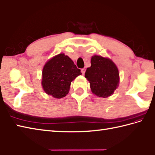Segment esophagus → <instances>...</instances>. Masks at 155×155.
<instances>
[{
  "label": "esophagus",
  "mask_w": 155,
  "mask_h": 155,
  "mask_svg": "<svg viewBox=\"0 0 155 155\" xmlns=\"http://www.w3.org/2000/svg\"><path fill=\"white\" fill-rule=\"evenodd\" d=\"M81 73H82V74H85V72H86V69L85 68H83V69H81Z\"/></svg>",
  "instance_id": "obj_1"
}]
</instances>
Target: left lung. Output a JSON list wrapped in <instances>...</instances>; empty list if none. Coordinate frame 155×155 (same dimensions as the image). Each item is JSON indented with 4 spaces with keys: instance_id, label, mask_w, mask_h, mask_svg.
<instances>
[{
    "instance_id": "8db88e82",
    "label": "left lung",
    "mask_w": 155,
    "mask_h": 155,
    "mask_svg": "<svg viewBox=\"0 0 155 155\" xmlns=\"http://www.w3.org/2000/svg\"><path fill=\"white\" fill-rule=\"evenodd\" d=\"M85 78L90 81L92 93L98 97L110 96L119 85V72L114 63L99 55L91 57V67L87 68Z\"/></svg>"
}]
</instances>
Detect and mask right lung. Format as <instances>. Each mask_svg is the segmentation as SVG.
<instances>
[{
	"mask_svg": "<svg viewBox=\"0 0 155 155\" xmlns=\"http://www.w3.org/2000/svg\"><path fill=\"white\" fill-rule=\"evenodd\" d=\"M81 74L74 61L64 53H60L44 65L41 81L43 90L55 98H61L69 93L71 82Z\"/></svg>",
	"mask_w": 155,
	"mask_h": 155,
	"instance_id": "1",
	"label": "right lung"
}]
</instances>
